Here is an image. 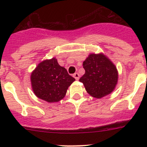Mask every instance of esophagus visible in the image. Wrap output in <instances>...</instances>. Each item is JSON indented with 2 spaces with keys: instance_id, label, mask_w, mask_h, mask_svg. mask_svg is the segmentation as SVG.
Returning <instances> with one entry per match:
<instances>
[{
  "instance_id": "obj_1",
  "label": "esophagus",
  "mask_w": 147,
  "mask_h": 147,
  "mask_svg": "<svg viewBox=\"0 0 147 147\" xmlns=\"http://www.w3.org/2000/svg\"><path fill=\"white\" fill-rule=\"evenodd\" d=\"M73 77L75 78V80H79V78H80V75L78 73V72H76V73L74 74Z\"/></svg>"
}]
</instances>
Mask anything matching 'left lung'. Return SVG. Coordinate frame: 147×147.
Segmentation results:
<instances>
[{"mask_svg":"<svg viewBox=\"0 0 147 147\" xmlns=\"http://www.w3.org/2000/svg\"><path fill=\"white\" fill-rule=\"evenodd\" d=\"M82 65L85 73L80 81L90 96L100 99L115 90L118 82V71L105 55L91 53Z\"/></svg>","mask_w":147,"mask_h":147,"instance_id":"1","label":"left lung"}]
</instances>
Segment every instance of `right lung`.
<instances>
[{"label": "right lung", "instance_id": "add662e5", "mask_svg": "<svg viewBox=\"0 0 147 147\" xmlns=\"http://www.w3.org/2000/svg\"><path fill=\"white\" fill-rule=\"evenodd\" d=\"M75 80L67 69L58 64L55 57L40 62L30 75L34 94L50 103L63 100L68 87Z\"/></svg>", "mask_w": 147, "mask_h": 147}]
</instances>
